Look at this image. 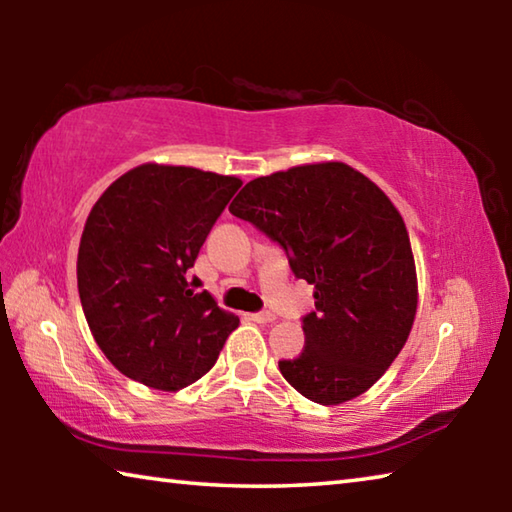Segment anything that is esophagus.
Instances as JSON below:
<instances>
[{"label": "esophagus", "instance_id": "34e87169", "mask_svg": "<svg viewBox=\"0 0 512 512\" xmlns=\"http://www.w3.org/2000/svg\"><path fill=\"white\" fill-rule=\"evenodd\" d=\"M250 318H253L255 323H262V325H266V323H273V320H275V314H271V311H259V314H250Z\"/></svg>", "mask_w": 512, "mask_h": 512}]
</instances>
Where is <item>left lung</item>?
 Instances as JSON below:
<instances>
[{
  "instance_id": "8db88e82",
  "label": "left lung",
  "mask_w": 512,
  "mask_h": 512,
  "mask_svg": "<svg viewBox=\"0 0 512 512\" xmlns=\"http://www.w3.org/2000/svg\"><path fill=\"white\" fill-rule=\"evenodd\" d=\"M230 212L250 221L314 284L305 348L280 372L307 400L336 406L366 393L409 339L418 275L402 214L345 162H311L250 180Z\"/></svg>"
}]
</instances>
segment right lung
Segmentation results:
<instances>
[{"label":"right lung","instance_id":"right-lung-1","mask_svg":"<svg viewBox=\"0 0 512 512\" xmlns=\"http://www.w3.org/2000/svg\"><path fill=\"white\" fill-rule=\"evenodd\" d=\"M237 176L146 162L119 176L85 221L76 280L94 341L121 375L155 391L194 384L239 318L187 280Z\"/></svg>","mask_w":512,"mask_h":512}]
</instances>
